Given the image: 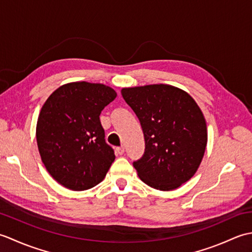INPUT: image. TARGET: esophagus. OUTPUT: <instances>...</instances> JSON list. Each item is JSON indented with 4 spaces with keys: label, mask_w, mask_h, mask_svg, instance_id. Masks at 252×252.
I'll return each mask as SVG.
<instances>
[{
    "label": "esophagus",
    "mask_w": 252,
    "mask_h": 252,
    "mask_svg": "<svg viewBox=\"0 0 252 252\" xmlns=\"http://www.w3.org/2000/svg\"><path fill=\"white\" fill-rule=\"evenodd\" d=\"M116 152H117V154L123 155V154H125V146H119V147H117V148H116Z\"/></svg>",
    "instance_id": "obj_1"
}]
</instances>
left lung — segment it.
<instances>
[{
	"mask_svg": "<svg viewBox=\"0 0 252 252\" xmlns=\"http://www.w3.org/2000/svg\"><path fill=\"white\" fill-rule=\"evenodd\" d=\"M140 120L145 140L143 156L133 165L153 189L172 190L195 174L207 146L206 120L184 91L168 84L122 89Z\"/></svg>",
	"mask_w": 252,
	"mask_h": 252,
	"instance_id": "obj_1",
	"label": "left lung"
}]
</instances>
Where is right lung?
<instances>
[{
	"label": "right lung",
	"instance_id": "obj_1",
	"mask_svg": "<svg viewBox=\"0 0 252 252\" xmlns=\"http://www.w3.org/2000/svg\"><path fill=\"white\" fill-rule=\"evenodd\" d=\"M116 96L104 84L73 82L58 88L42 107L37 147L46 170L63 186L92 189L108 172L116 156L99 115Z\"/></svg>",
	"mask_w": 252,
	"mask_h": 252
}]
</instances>
